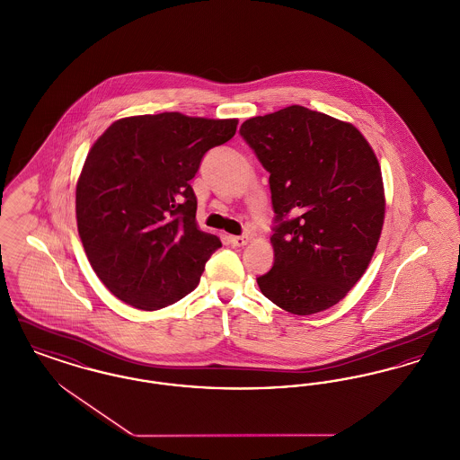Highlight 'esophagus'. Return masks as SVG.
<instances>
[{"instance_id": "esophagus-1", "label": "esophagus", "mask_w": 460, "mask_h": 460, "mask_svg": "<svg viewBox=\"0 0 460 460\" xmlns=\"http://www.w3.org/2000/svg\"><path fill=\"white\" fill-rule=\"evenodd\" d=\"M233 246H244L248 243V236H229Z\"/></svg>"}]
</instances>
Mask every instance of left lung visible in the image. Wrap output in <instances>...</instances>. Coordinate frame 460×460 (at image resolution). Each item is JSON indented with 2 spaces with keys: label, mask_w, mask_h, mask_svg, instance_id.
I'll return each mask as SVG.
<instances>
[{
  "label": "left lung",
  "mask_w": 460,
  "mask_h": 460,
  "mask_svg": "<svg viewBox=\"0 0 460 460\" xmlns=\"http://www.w3.org/2000/svg\"><path fill=\"white\" fill-rule=\"evenodd\" d=\"M241 137L269 172L272 269L257 278L296 315L336 305L362 278L385 220L377 158L351 124L293 105L243 122Z\"/></svg>",
  "instance_id": "1"
}]
</instances>
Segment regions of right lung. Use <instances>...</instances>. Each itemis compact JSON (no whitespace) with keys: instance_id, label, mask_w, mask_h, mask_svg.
I'll list each match as a JSON object with an SVG mask.
<instances>
[{"instance_id":"right-lung-1","label":"right lung","mask_w":460,"mask_h":460,"mask_svg":"<svg viewBox=\"0 0 460 460\" xmlns=\"http://www.w3.org/2000/svg\"><path fill=\"white\" fill-rule=\"evenodd\" d=\"M236 126L164 111L120 119L93 145L75 190L77 229L91 267L119 300L158 310L197 288L222 243L198 229L190 181Z\"/></svg>"}]
</instances>
